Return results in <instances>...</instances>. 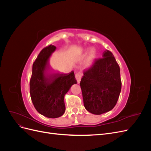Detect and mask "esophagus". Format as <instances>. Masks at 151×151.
<instances>
[{
  "mask_svg": "<svg viewBox=\"0 0 151 151\" xmlns=\"http://www.w3.org/2000/svg\"><path fill=\"white\" fill-rule=\"evenodd\" d=\"M81 77H82V74H81V72H77L76 74V80L77 81V83H80L81 79Z\"/></svg>",
  "mask_w": 151,
  "mask_h": 151,
  "instance_id": "34e87169",
  "label": "esophagus"
}]
</instances>
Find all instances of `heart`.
<instances>
[{"mask_svg":"<svg viewBox=\"0 0 151 151\" xmlns=\"http://www.w3.org/2000/svg\"><path fill=\"white\" fill-rule=\"evenodd\" d=\"M79 52L81 54H85L87 52V50L81 48L79 50ZM96 56H97L96 50L94 48H91L89 50V51L88 52V54H87V57L85 61L86 66L89 67L92 65L94 63L95 59L96 58Z\"/></svg>","mask_w":151,"mask_h":151,"instance_id":"1","label":"heart"}]
</instances>
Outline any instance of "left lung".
<instances>
[{
  "instance_id": "obj_1",
  "label": "left lung",
  "mask_w": 151,
  "mask_h": 151,
  "mask_svg": "<svg viewBox=\"0 0 151 151\" xmlns=\"http://www.w3.org/2000/svg\"><path fill=\"white\" fill-rule=\"evenodd\" d=\"M80 83L85 108L101 115L115 107L121 91L120 67L111 52L105 50L103 58L84 72Z\"/></svg>"
}]
</instances>
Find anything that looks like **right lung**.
Segmentation results:
<instances>
[{"instance_id":"obj_1","label":"right lung","mask_w":151,"mask_h":151,"mask_svg":"<svg viewBox=\"0 0 151 151\" xmlns=\"http://www.w3.org/2000/svg\"><path fill=\"white\" fill-rule=\"evenodd\" d=\"M56 47L44 48L33 64L29 88L32 102L37 111L51 118L60 117L65 111L64 96L71 86L77 84L73 71L68 74L51 72L49 59Z\"/></svg>"}]
</instances>
